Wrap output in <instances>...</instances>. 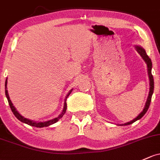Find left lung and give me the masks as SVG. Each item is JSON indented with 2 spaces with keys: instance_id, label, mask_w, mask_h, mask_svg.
<instances>
[{
  "instance_id": "8db88e82",
  "label": "left lung",
  "mask_w": 160,
  "mask_h": 160,
  "mask_svg": "<svg viewBox=\"0 0 160 160\" xmlns=\"http://www.w3.org/2000/svg\"><path fill=\"white\" fill-rule=\"evenodd\" d=\"M135 49L137 50V52L140 55V56L142 57V59H143V61L145 62L147 66V72H148V76L149 79V95L148 98H147V102H146L145 106H144L143 110L140 112V114L137 117V118H134L133 120L130 121V122H128V123H123V124H118L120 125V126H126V125H130L131 123H134L135 121H138L140 118H142V117L144 116V114L147 113V111H148L149 104H150L151 102V98H152V95L153 94V90H154V81H153V77H152V62H151V59H149V56H147V52H146L145 49L141 47L140 46H135Z\"/></svg>"
}]
</instances>
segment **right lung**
<instances>
[{"label":"right lung","mask_w":160,"mask_h":160,"mask_svg":"<svg viewBox=\"0 0 160 160\" xmlns=\"http://www.w3.org/2000/svg\"><path fill=\"white\" fill-rule=\"evenodd\" d=\"M7 85H8V78H7L6 81H5V94H6V97H7V98H8V103H9V105H10V107H11L12 112L13 113V114L15 115V117L18 118L19 121H20L24 123H27V124L30 125V126L35 127V128H44V127L50 126V125L53 124V123H56V122L59 121L60 118H62L63 115L65 114V113H66V108H67L66 99H67V98H68V96L71 94V92H72V90H73V89H71V90L68 92V93L67 94L66 98H65V101H64V107H63L62 111L61 114H60L59 116L57 117V118H55L52 120H49V121L42 122V121H32V120L27 119V118H24V117L22 116V115L20 114L18 111H17L16 108H15L14 106H13V104H12L11 99H10L9 94H8V88H7Z\"/></svg>","instance_id":"1"}]
</instances>
